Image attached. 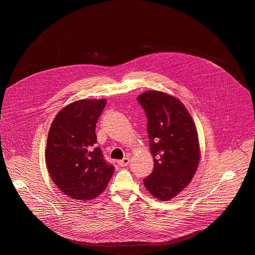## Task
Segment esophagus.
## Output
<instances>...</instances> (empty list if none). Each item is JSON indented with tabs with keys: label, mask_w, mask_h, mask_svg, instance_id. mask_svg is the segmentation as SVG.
<instances>
[{
	"label": "esophagus",
	"mask_w": 255,
	"mask_h": 255,
	"mask_svg": "<svg viewBox=\"0 0 255 255\" xmlns=\"http://www.w3.org/2000/svg\"><path fill=\"white\" fill-rule=\"evenodd\" d=\"M129 163H130V159L128 157H126L125 159L119 161V165L122 166V167H127V166L129 165Z\"/></svg>",
	"instance_id": "34e87169"
}]
</instances>
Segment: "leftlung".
<instances>
[{"instance_id":"8db88e82","label":"left lung","mask_w":255,"mask_h":255,"mask_svg":"<svg viewBox=\"0 0 255 255\" xmlns=\"http://www.w3.org/2000/svg\"><path fill=\"white\" fill-rule=\"evenodd\" d=\"M147 118L149 149L155 168L143 180L155 198L170 201L192 181L200 162L197 128L177 97L158 90L137 96Z\"/></svg>"}]
</instances>
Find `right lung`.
Segmentation results:
<instances>
[{
  "instance_id": "add662e5",
  "label": "right lung",
  "mask_w": 255,
  "mask_h": 255,
  "mask_svg": "<svg viewBox=\"0 0 255 255\" xmlns=\"http://www.w3.org/2000/svg\"><path fill=\"white\" fill-rule=\"evenodd\" d=\"M106 105V98L76 100L51 124L46 166L54 184L71 199L93 200L106 190L114 174L115 167L95 145V126Z\"/></svg>"
}]
</instances>
